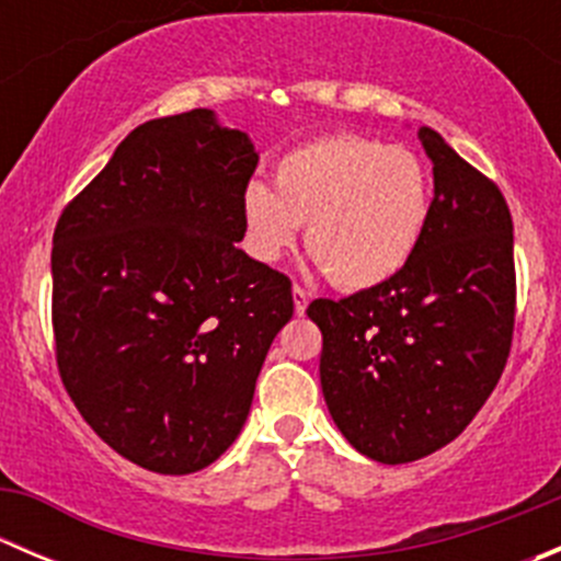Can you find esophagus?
I'll list each match as a JSON object with an SVG mask.
<instances>
[{"label": "esophagus", "instance_id": "esophagus-1", "mask_svg": "<svg viewBox=\"0 0 561 561\" xmlns=\"http://www.w3.org/2000/svg\"><path fill=\"white\" fill-rule=\"evenodd\" d=\"M293 304H296V314L301 317L304 312H307V307H309V293L304 290V287H293Z\"/></svg>", "mask_w": 561, "mask_h": 561}]
</instances>
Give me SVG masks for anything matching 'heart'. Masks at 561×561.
<instances>
[{"instance_id":"obj_1","label":"heart","mask_w":561,"mask_h":561,"mask_svg":"<svg viewBox=\"0 0 561 561\" xmlns=\"http://www.w3.org/2000/svg\"><path fill=\"white\" fill-rule=\"evenodd\" d=\"M249 249L274 263L307 222V249L342 290H375L401 274L432 219V179L421 157L353 133L322 135L285 151L274 190H244Z\"/></svg>"}]
</instances>
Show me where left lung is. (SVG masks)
<instances>
[{
  "label": "left lung",
  "mask_w": 561,
  "mask_h": 561,
  "mask_svg": "<svg viewBox=\"0 0 561 561\" xmlns=\"http://www.w3.org/2000/svg\"><path fill=\"white\" fill-rule=\"evenodd\" d=\"M434 201L421 249L388 285L309 304L320 386L358 454L407 463L454 443L500 382L516 317L505 197L434 129Z\"/></svg>",
  "instance_id": "8db88e82"
}]
</instances>
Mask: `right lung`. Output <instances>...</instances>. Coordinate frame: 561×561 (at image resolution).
I'll use <instances>...</instances> for the list:
<instances>
[{
  "label": "right lung",
  "instance_id": "1",
  "mask_svg": "<svg viewBox=\"0 0 561 561\" xmlns=\"http://www.w3.org/2000/svg\"><path fill=\"white\" fill-rule=\"evenodd\" d=\"M257 160L208 107L154 118L56 225L61 382L98 437L149 472H197L236 443L293 317L290 279L236 247Z\"/></svg>",
  "mask_w": 561,
  "mask_h": 561
}]
</instances>
